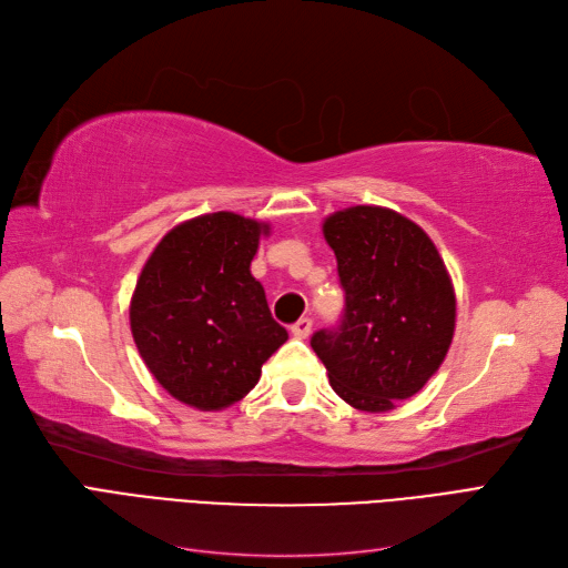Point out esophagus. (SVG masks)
<instances>
[{
    "label": "esophagus",
    "mask_w": 568,
    "mask_h": 568,
    "mask_svg": "<svg viewBox=\"0 0 568 568\" xmlns=\"http://www.w3.org/2000/svg\"><path fill=\"white\" fill-rule=\"evenodd\" d=\"M311 332H313V320H307V317L298 320L294 326H291V334H294L296 338H307L311 336Z\"/></svg>",
    "instance_id": "obj_1"
}]
</instances>
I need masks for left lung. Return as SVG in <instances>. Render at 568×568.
Segmentation results:
<instances>
[{
    "instance_id": "1",
    "label": "left lung",
    "mask_w": 568,
    "mask_h": 568,
    "mask_svg": "<svg viewBox=\"0 0 568 568\" xmlns=\"http://www.w3.org/2000/svg\"><path fill=\"white\" fill-rule=\"evenodd\" d=\"M346 307L311 346L338 398L388 412L438 372L455 334V288L428 234L382 205H353L324 220Z\"/></svg>"
}]
</instances>
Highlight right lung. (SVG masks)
Segmentation results:
<instances>
[{"mask_svg": "<svg viewBox=\"0 0 568 568\" xmlns=\"http://www.w3.org/2000/svg\"><path fill=\"white\" fill-rule=\"evenodd\" d=\"M270 225L209 213L170 230L149 255L130 301L144 365L184 405L203 412L242 400L288 338L272 320L251 261Z\"/></svg>", "mask_w": 568, "mask_h": 568, "instance_id": "1", "label": "right lung"}]
</instances>
